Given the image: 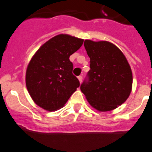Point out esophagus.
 <instances>
[{
	"label": "esophagus",
	"mask_w": 152,
	"mask_h": 152,
	"mask_svg": "<svg viewBox=\"0 0 152 152\" xmlns=\"http://www.w3.org/2000/svg\"><path fill=\"white\" fill-rule=\"evenodd\" d=\"M78 80H79L80 83H81L82 81H83V76H78Z\"/></svg>",
	"instance_id": "obj_1"
}]
</instances>
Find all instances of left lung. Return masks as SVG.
Masks as SVG:
<instances>
[{
  "mask_svg": "<svg viewBox=\"0 0 152 152\" xmlns=\"http://www.w3.org/2000/svg\"><path fill=\"white\" fill-rule=\"evenodd\" d=\"M84 47L90 58L88 81L80 86L92 107L109 112L129 98L132 88V72L123 53L108 41L86 39Z\"/></svg>",
  "mask_w": 152,
  "mask_h": 152,
  "instance_id": "8db88e82",
  "label": "left lung"
}]
</instances>
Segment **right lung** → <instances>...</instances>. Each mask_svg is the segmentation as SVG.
Here are the masks:
<instances>
[{
	"instance_id": "right-lung-1",
	"label": "right lung",
	"mask_w": 152,
	"mask_h": 152,
	"mask_svg": "<svg viewBox=\"0 0 152 152\" xmlns=\"http://www.w3.org/2000/svg\"><path fill=\"white\" fill-rule=\"evenodd\" d=\"M83 43V39L59 34L34 53L26 71V86L38 106L49 112L61 109L80 86L69 56Z\"/></svg>"
}]
</instances>
